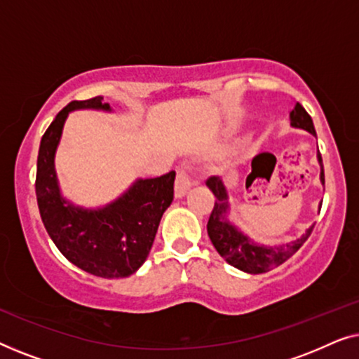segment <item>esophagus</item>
Returning a JSON list of instances; mask_svg holds the SVG:
<instances>
[{"label":"esophagus","mask_w":359,"mask_h":359,"mask_svg":"<svg viewBox=\"0 0 359 359\" xmlns=\"http://www.w3.org/2000/svg\"><path fill=\"white\" fill-rule=\"evenodd\" d=\"M191 180L188 176V171L184 168L178 170V175H176V181H175V196L176 198H183V196L188 193L191 188Z\"/></svg>","instance_id":"obj_1"}]
</instances>
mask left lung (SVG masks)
Segmentation results:
<instances>
[{"mask_svg": "<svg viewBox=\"0 0 359 359\" xmlns=\"http://www.w3.org/2000/svg\"><path fill=\"white\" fill-rule=\"evenodd\" d=\"M291 126L311 132L312 135H317L316 129H313L312 117L307 114V111L304 109L299 102L291 111ZM317 156L318 163H320V181L322 184H325L322 155L318 154ZM205 184H208V188L212 191L215 196L214 209L209 215L208 222L209 238L220 257H222L229 264H232V266L252 274L266 273L269 269L279 266V264H283L286 259L291 258L292 255L306 243V240L311 237L313 225H311V227L306 230V233H304L302 237H299L291 243L279 245V247H266V245L255 243L252 238H248L247 235L240 232L235 225L229 222V196L227 191H225L222 180H220L219 176H210V178L205 181Z\"/></svg>", "mask_w": 359, "mask_h": 359, "instance_id": "8db88e82", "label": "left lung"}]
</instances>
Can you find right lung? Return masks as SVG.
<instances>
[{"instance_id": "1", "label": "right lung", "mask_w": 359, "mask_h": 359, "mask_svg": "<svg viewBox=\"0 0 359 359\" xmlns=\"http://www.w3.org/2000/svg\"><path fill=\"white\" fill-rule=\"evenodd\" d=\"M75 109L111 111V107L101 96L72 101L48 126L37 156L39 212L47 233L68 262L100 278H127L149 257L161 215L173 201L176 173L137 180L106 208L83 209L70 204L60 194L53 158L68 112Z\"/></svg>"}]
</instances>
